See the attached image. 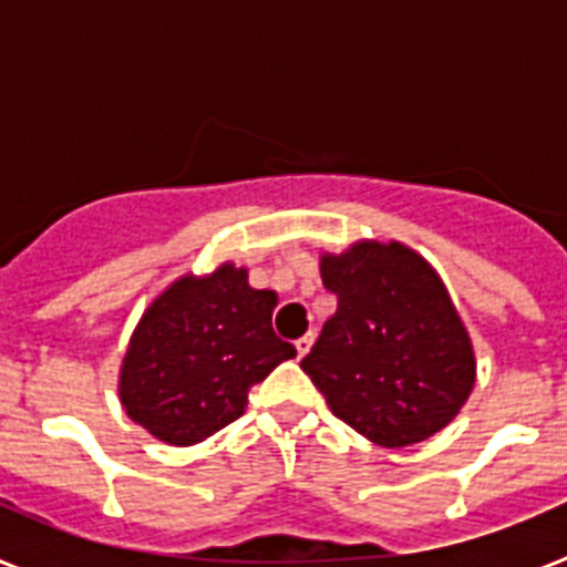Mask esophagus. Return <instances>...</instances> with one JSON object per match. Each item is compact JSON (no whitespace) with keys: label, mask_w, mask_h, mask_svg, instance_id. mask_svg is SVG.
I'll return each mask as SVG.
<instances>
[{"label":"esophagus","mask_w":567,"mask_h":567,"mask_svg":"<svg viewBox=\"0 0 567 567\" xmlns=\"http://www.w3.org/2000/svg\"><path fill=\"white\" fill-rule=\"evenodd\" d=\"M312 343H315V332H307V334H303V338L295 340V349H298V358H303V354H307L309 349H312Z\"/></svg>","instance_id":"obj_1"}]
</instances>
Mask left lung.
Instances as JSON below:
<instances>
[{"instance_id": "obj_1", "label": "left lung", "mask_w": 567, "mask_h": 567, "mask_svg": "<svg viewBox=\"0 0 567 567\" xmlns=\"http://www.w3.org/2000/svg\"><path fill=\"white\" fill-rule=\"evenodd\" d=\"M338 309L300 369L334 417L385 449L452 423L474 389V349L432 264L398 240L320 258Z\"/></svg>"}]
</instances>
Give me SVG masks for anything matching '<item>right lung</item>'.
Listing matches in <instances>:
<instances>
[{
  "label": "right lung",
  "mask_w": 567,
  "mask_h": 567,
  "mask_svg": "<svg viewBox=\"0 0 567 567\" xmlns=\"http://www.w3.org/2000/svg\"><path fill=\"white\" fill-rule=\"evenodd\" d=\"M272 289H252L247 269L221 264L184 275L142 315L118 394L130 420L169 445H193L238 420L247 394L295 346L272 332Z\"/></svg>",
  "instance_id": "right-lung-1"
}]
</instances>
